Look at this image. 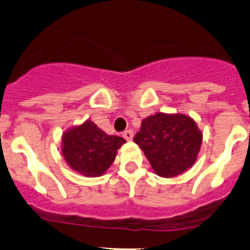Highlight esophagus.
I'll return each mask as SVG.
<instances>
[{
    "label": "esophagus",
    "mask_w": 250,
    "mask_h": 250,
    "mask_svg": "<svg viewBox=\"0 0 250 250\" xmlns=\"http://www.w3.org/2000/svg\"><path fill=\"white\" fill-rule=\"evenodd\" d=\"M123 137H125V139H127V140H132L133 139V132L130 129L125 130V132H123Z\"/></svg>",
    "instance_id": "esophagus-1"
}]
</instances>
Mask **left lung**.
Returning <instances> with one entry per match:
<instances>
[{"label":"left lung","instance_id":"8db88e82","mask_svg":"<svg viewBox=\"0 0 250 250\" xmlns=\"http://www.w3.org/2000/svg\"><path fill=\"white\" fill-rule=\"evenodd\" d=\"M159 176H178L194 165L203 134L194 120L186 115L155 113L143 120L133 138Z\"/></svg>","mask_w":250,"mask_h":250}]
</instances>
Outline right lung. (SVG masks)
<instances>
[{
    "label": "right lung",
    "mask_w": 250,
    "mask_h": 250,
    "mask_svg": "<svg viewBox=\"0 0 250 250\" xmlns=\"http://www.w3.org/2000/svg\"><path fill=\"white\" fill-rule=\"evenodd\" d=\"M125 140L108 135L91 121L68 129L62 137V155L67 164L86 177H99L115 161Z\"/></svg>",
    "instance_id": "obj_1"
}]
</instances>
